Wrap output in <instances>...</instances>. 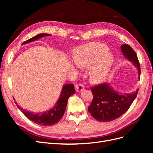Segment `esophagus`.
<instances>
[{
    "mask_svg": "<svg viewBox=\"0 0 153 153\" xmlns=\"http://www.w3.org/2000/svg\"><path fill=\"white\" fill-rule=\"evenodd\" d=\"M84 89V87L81 84H77L75 85V90L76 92H81Z\"/></svg>",
    "mask_w": 153,
    "mask_h": 153,
    "instance_id": "34e87169",
    "label": "esophagus"
}]
</instances>
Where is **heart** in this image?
Segmentation results:
<instances>
[{
	"mask_svg": "<svg viewBox=\"0 0 153 153\" xmlns=\"http://www.w3.org/2000/svg\"><path fill=\"white\" fill-rule=\"evenodd\" d=\"M73 61L80 68H90L89 76L94 83L103 81L112 68L114 58L108 48L101 43L82 46L73 55Z\"/></svg>",
	"mask_w": 153,
	"mask_h": 153,
	"instance_id": "obj_1",
	"label": "heart"
}]
</instances>
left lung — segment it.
Masks as SVG:
<instances>
[{"label":"left lung","mask_w":153,"mask_h":153,"mask_svg":"<svg viewBox=\"0 0 153 153\" xmlns=\"http://www.w3.org/2000/svg\"><path fill=\"white\" fill-rule=\"evenodd\" d=\"M121 49L124 57L137 68L140 80V64L135 51L127 44L122 45ZM91 91L93 100L88 107V111L97 121L109 122L119 118L126 112L136 98L138 90L131 93H120L106 82L92 87Z\"/></svg>","instance_id":"8db88e82"}]
</instances>
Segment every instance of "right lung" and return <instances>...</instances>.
<instances>
[{
	"mask_svg": "<svg viewBox=\"0 0 153 153\" xmlns=\"http://www.w3.org/2000/svg\"><path fill=\"white\" fill-rule=\"evenodd\" d=\"M50 36V34L46 33L38 34L33 37V38L25 41V42L22 44V45L32 42V41H35L41 38H43L44 36ZM75 88H74L73 84H68L64 85L61 92V95H60L59 100L55 104L53 107L41 113L39 112L35 114L34 112H30V111L26 110L20 107L16 101L15 103L17 107L20 110L25 116L32 122L39 125H41V126H52V125L58 123L60 121V119L62 117L64 112L66 110L68 100L71 95L75 94ZM13 99L15 100V98Z\"/></svg>",
	"mask_w": 153,
	"mask_h": 153,
	"instance_id": "add662e5",
	"label": "right lung"
}]
</instances>
